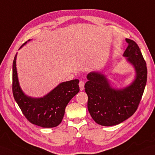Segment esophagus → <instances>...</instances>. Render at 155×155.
<instances>
[{
	"label": "esophagus",
	"instance_id": "1",
	"mask_svg": "<svg viewBox=\"0 0 155 155\" xmlns=\"http://www.w3.org/2000/svg\"><path fill=\"white\" fill-rule=\"evenodd\" d=\"M79 87H80L81 91H82L84 89V82L81 81L79 82Z\"/></svg>",
	"mask_w": 155,
	"mask_h": 155
}]
</instances>
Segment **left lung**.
<instances>
[{
    "mask_svg": "<svg viewBox=\"0 0 155 155\" xmlns=\"http://www.w3.org/2000/svg\"><path fill=\"white\" fill-rule=\"evenodd\" d=\"M124 56L134 65L136 76L131 85L123 89L111 88L105 75L92 72L87 75L84 91L88 95V110L93 120L103 126H112L134 114L141 102L147 78V64L138 45L131 39Z\"/></svg>",
    "mask_w": 155,
    "mask_h": 155,
    "instance_id": "left-lung-1",
    "label": "left lung"
}]
</instances>
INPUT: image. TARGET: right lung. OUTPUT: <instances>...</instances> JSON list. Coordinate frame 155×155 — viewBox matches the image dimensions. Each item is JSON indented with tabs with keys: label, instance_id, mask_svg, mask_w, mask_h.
I'll return each instance as SVG.
<instances>
[{
	"label": "right lung",
	"instance_id": "obj_1",
	"mask_svg": "<svg viewBox=\"0 0 155 155\" xmlns=\"http://www.w3.org/2000/svg\"><path fill=\"white\" fill-rule=\"evenodd\" d=\"M16 60V55L12 64V93L24 116L30 123L39 127L57 126L62 121L68 103L80 91L79 81L63 82L42 98H31L24 94L19 85Z\"/></svg>",
	"mask_w": 155,
	"mask_h": 155
}]
</instances>
